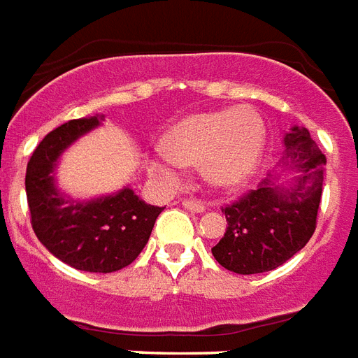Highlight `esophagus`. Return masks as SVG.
I'll return each mask as SVG.
<instances>
[{"label":"esophagus","instance_id":"34e87169","mask_svg":"<svg viewBox=\"0 0 358 358\" xmlns=\"http://www.w3.org/2000/svg\"><path fill=\"white\" fill-rule=\"evenodd\" d=\"M184 208H187L189 212H195V214H201L206 210V204L201 203V201H195V199H185L184 203Z\"/></svg>","mask_w":358,"mask_h":358}]
</instances>
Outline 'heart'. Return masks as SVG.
<instances>
[{
  "mask_svg": "<svg viewBox=\"0 0 358 358\" xmlns=\"http://www.w3.org/2000/svg\"><path fill=\"white\" fill-rule=\"evenodd\" d=\"M264 146L263 120L250 106L195 113L165 131L161 150L146 159V167L174 185L184 165L201 163V174L212 187L233 191L257 171Z\"/></svg>",
  "mask_w": 358,
  "mask_h": 358,
  "instance_id": "b5f03b06",
  "label": "heart"
}]
</instances>
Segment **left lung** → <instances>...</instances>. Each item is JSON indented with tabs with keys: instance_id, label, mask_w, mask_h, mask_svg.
<instances>
[{
	"instance_id": "8db88e82",
	"label": "left lung",
	"mask_w": 358,
	"mask_h": 358,
	"mask_svg": "<svg viewBox=\"0 0 358 358\" xmlns=\"http://www.w3.org/2000/svg\"><path fill=\"white\" fill-rule=\"evenodd\" d=\"M283 144L280 171L223 208L227 229L212 255L231 272L261 274L278 268L299 253L315 231L327 159L306 127H291ZM282 172L294 176L291 182L281 184Z\"/></svg>"
}]
</instances>
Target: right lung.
<instances>
[{"mask_svg":"<svg viewBox=\"0 0 358 358\" xmlns=\"http://www.w3.org/2000/svg\"><path fill=\"white\" fill-rule=\"evenodd\" d=\"M101 120L99 114L71 120L41 141L27 161L26 195L31 227L54 257L76 270L106 274L138 257L163 208L144 203L129 185L92 201H78L58 189L59 155Z\"/></svg>","mask_w":358,"mask_h":358,"instance_id":"add662e5","label":"right lung"}]
</instances>
